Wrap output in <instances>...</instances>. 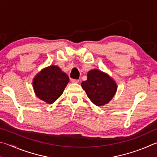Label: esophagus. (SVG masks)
Masks as SVG:
<instances>
[{
	"instance_id": "1",
	"label": "esophagus",
	"mask_w": 157,
	"mask_h": 157,
	"mask_svg": "<svg viewBox=\"0 0 157 157\" xmlns=\"http://www.w3.org/2000/svg\"><path fill=\"white\" fill-rule=\"evenodd\" d=\"M71 81L72 83H78L79 79H71Z\"/></svg>"
}]
</instances>
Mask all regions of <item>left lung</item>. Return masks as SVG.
Segmentation results:
<instances>
[{
	"instance_id": "8db88e82",
	"label": "left lung",
	"mask_w": 157,
	"mask_h": 157,
	"mask_svg": "<svg viewBox=\"0 0 157 157\" xmlns=\"http://www.w3.org/2000/svg\"><path fill=\"white\" fill-rule=\"evenodd\" d=\"M82 86L87 96L96 106L107 104L117 90L116 82L107 74L96 69L89 71L87 79L82 82Z\"/></svg>"
}]
</instances>
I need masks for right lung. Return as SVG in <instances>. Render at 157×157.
<instances>
[{
    "label": "right lung",
    "instance_id": "add662e5",
    "mask_svg": "<svg viewBox=\"0 0 157 157\" xmlns=\"http://www.w3.org/2000/svg\"><path fill=\"white\" fill-rule=\"evenodd\" d=\"M68 82V75L58 66H50L34 78L33 88L37 97L52 104L63 94Z\"/></svg>",
    "mask_w": 157,
    "mask_h": 157
}]
</instances>
